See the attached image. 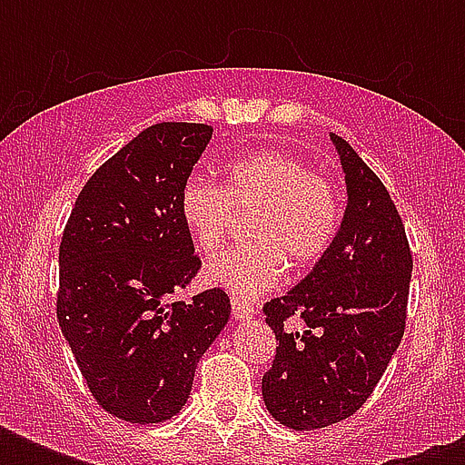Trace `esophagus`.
Returning a JSON list of instances; mask_svg holds the SVG:
<instances>
[{
    "label": "esophagus",
    "instance_id": "1",
    "mask_svg": "<svg viewBox=\"0 0 465 465\" xmlns=\"http://www.w3.org/2000/svg\"><path fill=\"white\" fill-rule=\"evenodd\" d=\"M232 309L236 321H248V318H253L255 313L253 304H246V302H241V299H232Z\"/></svg>",
    "mask_w": 465,
    "mask_h": 465
}]
</instances>
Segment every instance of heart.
<instances>
[{"instance_id":"1","label":"heart","mask_w":465,"mask_h":465,"mask_svg":"<svg viewBox=\"0 0 465 465\" xmlns=\"http://www.w3.org/2000/svg\"><path fill=\"white\" fill-rule=\"evenodd\" d=\"M233 210H253L251 243L229 248L204 270V282L239 299H255L282 282L287 262L313 268L331 251L342 222L335 183L304 159L265 149L226 163L224 185L190 175L178 195V214L193 246L217 253Z\"/></svg>"}]
</instances>
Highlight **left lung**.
<instances>
[{
	"instance_id": "obj_1",
	"label": "left lung",
	"mask_w": 465,
	"mask_h": 465,
	"mask_svg": "<svg viewBox=\"0 0 465 465\" xmlns=\"http://www.w3.org/2000/svg\"><path fill=\"white\" fill-rule=\"evenodd\" d=\"M331 140L347 183L338 236L297 287L262 306L277 338L262 401L299 432L335 425L367 403L401 345L411 290V246L389 190L342 137ZM292 315L306 331L283 325Z\"/></svg>"
}]
</instances>
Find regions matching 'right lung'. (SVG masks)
<instances>
[{
  "instance_id": "obj_1",
  "label": "right lung",
  "mask_w": 465,
  "mask_h": 465,
  "mask_svg": "<svg viewBox=\"0 0 465 465\" xmlns=\"http://www.w3.org/2000/svg\"><path fill=\"white\" fill-rule=\"evenodd\" d=\"M210 140L203 123L147 127L91 175L62 233L60 328L96 403L134 425L181 412L232 316L217 287L171 299L200 270L178 195Z\"/></svg>"
}]
</instances>
